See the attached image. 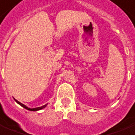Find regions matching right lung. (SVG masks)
Returning <instances> with one entry per match:
<instances>
[{"instance_id": "obj_1", "label": "right lung", "mask_w": 135, "mask_h": 135, "mask_svg": "<svg viewBox=\"0 0 135 135\" xmlns=\"http://www.w3.org/2000/svg\"><path fill=\"white\" fill-rule=\"evenodd\" d=\"M15 100L16 102H17V103L19 105H20L21 106L23 107V108H25V109H27V110H31V111H37V110H41V109H43L45 108V107L47 106V105H43V106H41V107H39V108H27V107L26 106V105H25L24 104H22V103H20L19 101H17V100Z\"/></svg>"}]
</instances>
